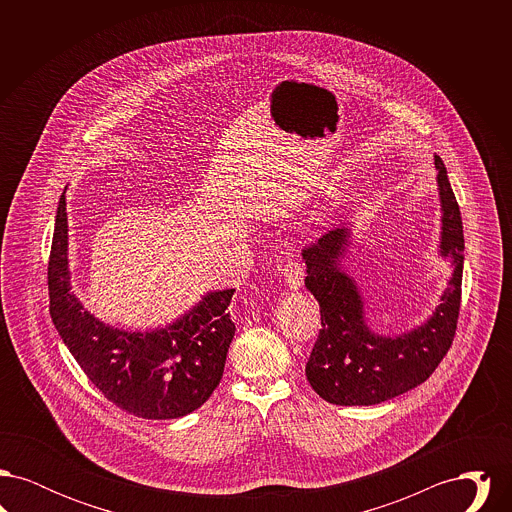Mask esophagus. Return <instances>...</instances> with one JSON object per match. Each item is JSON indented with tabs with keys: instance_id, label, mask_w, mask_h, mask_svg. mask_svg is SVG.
I'll use <instances>...</instances> for the list:
<instances>
[{
	"instance_id": "1",
	"label": "esophagus",
	"mask_w": 512,
	"mask_h": 512,
	"mask_svg": "<svg viewBox=\"0 0 512 512\" xmlns=\"http://www.w3.org/2000/svg\"><path fill=\"white\" fill-rule=\"evenodd\" d=\"M284 278L292 290H299L303 286V265L295 255H290L288 263L284 265Z\"/></svg>"
}]
</instances>
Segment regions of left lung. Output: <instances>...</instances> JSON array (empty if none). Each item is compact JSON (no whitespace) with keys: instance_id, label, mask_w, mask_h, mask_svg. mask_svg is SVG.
<instances>
[{"instance_id":"obj_1","label":"left lung","mask_w":512,"mask_h":512,"mask_svg":"<svg viewBox=\"0 0 512 512\" xmlns=\"http://www.w3.org/2000/svg\"><path fill=\"white\" fill-rule=\"evenodd\" d=\"M443 211L441 255L451 257L455 272L434 317L413 332L386 338L365 322L363 299L355 282L341 270L347 228L324 234L303 249L305 286L320 305V332L305 366L313 390L334 405H376L426 382L447 355L459 322L463 284V219L443 161L436 155Z\"/></svg>"}]
</instances>
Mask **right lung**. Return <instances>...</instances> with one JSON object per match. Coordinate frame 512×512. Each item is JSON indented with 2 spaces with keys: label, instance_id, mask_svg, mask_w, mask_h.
Listing matches in <instances>:
<instances>
[{
  "label": "right lung",
  "instance_id": "obj_1",
  "mask_svg": "<svg viewBox=\"0 0 512 512\" xmlns=\"http://www.w3.org/2000/svg\"><path fill=\"white\" fill-rule=\"evenodd\" d=\"M67 203L59 199L48 263L49 313L90 382L122 411L165 420L199 409L217 390L236 324V290L211 292L186 317L153 332L105 326L71 292Z\"/></svg>",
  "mask_w": 512,
  "mask_h": 512
}]
</instances>
